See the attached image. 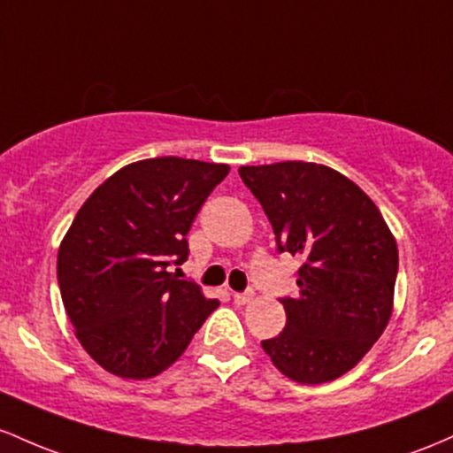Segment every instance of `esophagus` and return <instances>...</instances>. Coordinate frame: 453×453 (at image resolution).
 <instances>
[{
    "instance_id": "1",
    "label": "esophagus",
    "mask_w": 453,
    "mask_h": 453,
    "mask_svg": "<svg viewBox=\"0 0 453 453\" xmlns=\"http://www.w3.org/2000/svg\"><path fill=\"white\" fill-rule=\"evenodd\" d=\"M233 299H235V303H240V306H246V303H250L252 299H254V293L252 291L233 293Z\"/></svg>"
}]
</instances>
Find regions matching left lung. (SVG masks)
Here are the masks:
<instances>
[{
  "label": "left lung",
  "mask_w": 453,
  "mask_h": 453,
  "mask_svg": "<svg viewBox=\"0 0 453 453\" xmlns=\"http://www.w3.org/2000/svg\"><path fill=\"white\" fill-rule=\"evenodd\" d=\"M278 250L302 258L287 327L261 347L295 383L342 377L372 349L394 310L398 246L379 207L342 173L317 162L242 166Z\"/></svg>",
  "instance_id": "1"
}]
</instances>
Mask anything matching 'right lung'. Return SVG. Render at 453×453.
<instances>
[{
  "label": "right lung",
  "mask_w": 453,
  "mask_h": 453,
  "mask_svg": "<svg viewBox=\"0 0 453 453\" xmlns=\"http://www.w3.org/2000/svg\"><path fill=\"white\" fill-rule=\"evenodd\" d=\"M228 171L177 156L132 162L74 216L59 243V291L76 338L106 372H165L220 306L171 267L188 258V231Z\"/></svg>",
  "instance_id": "obj_1"
}]
</instances>
